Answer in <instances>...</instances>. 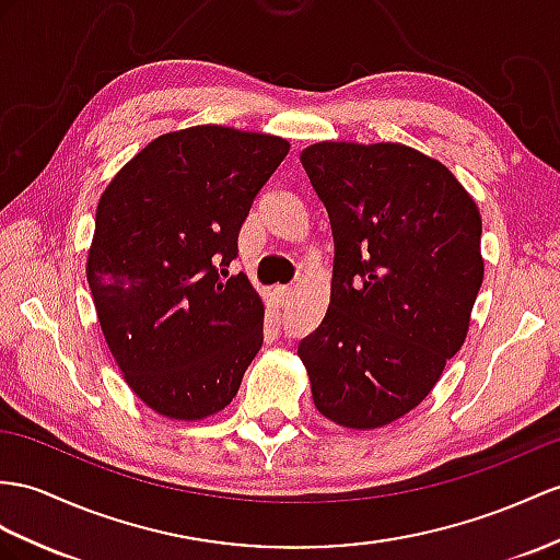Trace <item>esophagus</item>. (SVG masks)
I'll return each mask as SVG.
<instances>
[{
  "label": "esophagus",
  "mask_w": 560,
  "mask_h": 560,
  "mask_svg": "<svg viewBox=\"0 0 560 560\" xmlns=\"http://www.w3.org/2000/svg\"><path fill=\"white\" fill-rule=\"evenodd\" d=\"M276 294L280 296V302L288 304V299H292V288H288V284H278V288H276Z\"/></svg>",
  "instance_id": "obj_1"
}]
</instances>
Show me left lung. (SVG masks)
Here are the masks:
<instances>
[{
  "instance_id": "8db88e82",
  "label": "left lung",
  "mask_w": 560,
  "mask_h": 560,
  "mask_svg": "<svg viewBox=\"0 0 560 560\" xmlns=\"http://www.w3.org/2000/svg\"><path fill=\"white\" fill-rule=\"evenodd\" d=\"M302 163L330 215L335 266L330 306L296 353L325 418L383 428L466 342L482 218L452 171L406 144L318 142Z\"/></svg>"
}]
</instances>
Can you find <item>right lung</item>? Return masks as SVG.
<instances>
[{
    "label": "right lung",
    "instance_id": "obj_1",
    "mask_svg": "<svg viewBox=\"0 0 560 560\" xmlns=\"http://www.w3.org/2000/svg\"><path fill=\"white\" fill-rule=\"evenodd\" d=\"M288 152L276 135L195 126L149 142L104 189L88 284L122 377L161 416L223 411L264 345L261 296L222 266Z\"/></svg>",
    "mask_w": 560,
    "mask_h": 560
}]
</instances>
